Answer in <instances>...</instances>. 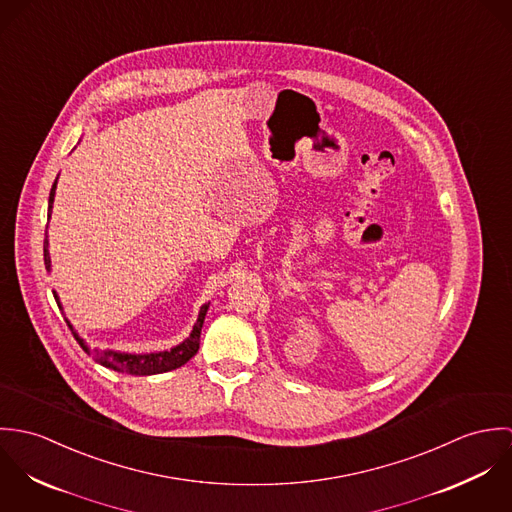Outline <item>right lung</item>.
Listing matches in <instances>:
<instances>
[{
  "label": "right lung",
  "instance_id": "obj_1",
  "mask_svg": "<svg viewBox=\"0 0 512 512\" xmlns=\"http://www.w3.org/2000/svg\"><path fill=\"white\" fill-rule=\"evenodd\" d=\"M55 189H57V181L53 183V189H51V195H49V219H51V211H53V201H55ZM43 256H45V268L47 272H51V256H49V242L45 238V244H43ZM55 299H57V305L61 307L59 303V295L53 292ZM207 309H209V303H205L199 311V319L191 331V335L177 347H173L171 351H159V353H147V355H132V353H118V351H90L88 345L74 333L73 325L67 321V325L71 327L73 331L74 339L78 341V345L88 353L92 355V359L96 363H100L102 366H108V368H114L118 372H126V374H136V376H149V374H161V372H167V370H173V368H179V366L185 365L189 359H193L199 351V341H201V329H203V323H205V315H207Z\"/></svg>",
  "mask_w": 512,
  "mask_h": 512
}]
</instances>
